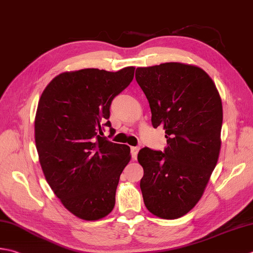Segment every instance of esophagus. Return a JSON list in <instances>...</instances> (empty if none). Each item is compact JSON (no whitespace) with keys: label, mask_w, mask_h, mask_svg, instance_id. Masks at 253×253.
Masks as SVG:
<instances>
[{"label":"esophagus","mask_w":253,"mask_h":253,"mask_svg":"<svg viewBox=\"0 0 253 253\" xmlns=\"http://www.w3.org/2000/svg\"><path fill=\"white\" fill-rule=\"evenodd\" d=\"M140 148L139 147H131V157L132 159L136 160L137 155H138V151H139Z\"/></svg>","instance_id":"1"}]
</instances>
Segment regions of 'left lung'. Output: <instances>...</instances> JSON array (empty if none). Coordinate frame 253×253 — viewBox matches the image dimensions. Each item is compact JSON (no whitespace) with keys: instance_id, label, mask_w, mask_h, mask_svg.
I'll return each mask as SVG.
<instances>
[{"instance_id":"1","label":"left lung","mask_w":253,"mask_h":253,"mask_svg":"<svg viewBox=\"0 0 253 253\" xmlns=\"http://www.w3.org/2000/svg\"><path fill=\"white\" fill-rule=\"evenodd\" d=\"M136 81L168 145L163 152L146 147L138 153L143 202L160 218H179L200 201L218 161L221 98L209 74L191 64L137 68Z\"/></svg>"}]
</instances>
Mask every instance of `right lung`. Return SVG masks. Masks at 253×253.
Here are the masks:
<instances>
[{"label":"right lung","instance_id":"1","mask_svg":"<svg viewBox=\"0 0 253 253\" xmlns=\"http://www.w3.org/2000/svg\"><path fill=\"white\" fill-rule=\"evenodd\" d=\"M135 68L63 72L44 88L35 118V141L44 177L63 206L84 220L107 216L130 148L101 135L112 128L114 97L129 85Z\"/></svg>","mask_w":253,"mask_h":253}]
</instances>
